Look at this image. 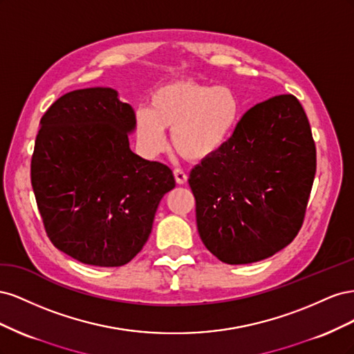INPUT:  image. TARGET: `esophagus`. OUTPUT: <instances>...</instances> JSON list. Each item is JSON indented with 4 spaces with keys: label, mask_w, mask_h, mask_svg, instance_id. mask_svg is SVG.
Segmentation results:
<instances>
[{
    "label": "esophagus",
    "mask_w": 354,
    "mask_h": 354,
    "mask_svg": "<svg viewBox=\"0 0 354 354\" xmlns=\"http://www.w3.org/2000/svg\"><path fill=\"white\" fill-rule=\"evenodd\" d=\"M174 177H176V181L177 185H186L187 183V174L185 173L183 169H174Z\"/></svg>",
    "instance_id": "obj_1"
}]
</instances>
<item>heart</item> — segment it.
Returning <instances> with one entry per match:
<instances>
[{
	"label": "heart",
	"mask_w": 354,
	"mask_h": 354,
	"mask_svg": "<svg viewBox=\"0 0 354 354\" xmlns=\"http://www.w3.org/2000/svg\"><path fill=\"white\" fill-rule=\"evenodd\" d=\"M241 115V100L229 85L169 81L153 90L147 109L137 111V142L145 153L158 155L165 149L164 130H168L181 158L203 160L226 146Z\"/></svg>",
	"instance_id": "1"
}]
</instances>
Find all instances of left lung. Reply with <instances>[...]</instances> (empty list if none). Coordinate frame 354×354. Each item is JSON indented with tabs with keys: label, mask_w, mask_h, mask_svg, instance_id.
Here are the masks:
<instances>
[{
	"label": "left lung",
	"mask_w": 354,
	"mask_h": 354,
	"mask_svg": "<svg viewBox=\"0 0 354 354\" xmlns=\"http://www.w3.org/2000/svg\"><path fill=\"white\" fill-rule=\"evenodd\" d=\"M316 174L307 115L292 94L246 111L221 151L189 176L207 250L227 264H250L291 243L303 226Z\"/></svg>",
	"instance_id": "1"
}]
</instances>
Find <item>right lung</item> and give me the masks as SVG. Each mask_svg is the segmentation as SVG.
Returning <instances> with one entry per match:
<instances>
[{
    "mask_svg": "<svg viewBox=\"0 0 354 354\" xmlns=\"http://www.w3.org/2000/svg\"><path fill=\"white\" fill-rule=\"evenodd\" d=\"M30 183L51 243L84 264L120 267L142 251L162 196L167 165L130 149L136 113L112 88L75 90L39 121Z\"/></svg>",
    "mask_w": 354,
    "mask_h": 354,
    "instance_id": "obj_1",
    "label": "right lung"
}]
</instances>
